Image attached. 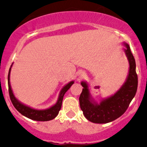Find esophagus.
Segmentation results:
<instances>
[{
	"instance_id": "34e87169",
	"label": "esophagus",
	"mask_w": 147,
	"mask_h": 147,
	"mask_svg": "<svg viewBox=\"0 0 147 147\" xmlns=\"http://www.w3.org/2000/svg\"><path fill=\"white\" fill-rule=\"evenodd\" d=\"M85 73L84 71H80V72H78V77L79 79L83 78L84 77H85Z\"/></svg>"
}]
</instances>
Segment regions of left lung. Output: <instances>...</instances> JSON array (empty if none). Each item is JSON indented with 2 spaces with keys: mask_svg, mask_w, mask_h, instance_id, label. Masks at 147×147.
<instances>
[{
  "mask_svg": "<svg viewBox=\"0 0 147 147\" xmlns=\"http://www.w3.org/2000/svg\"><path fill=\"white\" fill-rule=\"evenodd\" d=\"M123 44L126 47L123 51L129 63V70L126 81L118 91L102 99L98 103L92 98L89 84L86 81L80 82L83 88L79 97L80 106L84 116L91 122L106 123L117 119L126 112L136 96L138 82L136 60L129 45L126 42H123Z\"/></svg>",
  "mask_w": 147,
  "mask_h": 147,
  "instance_id": "left-lung-1",
  "label": "left lung"
}]
</instances>
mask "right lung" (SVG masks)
I'll return each instance as SVG.
<instances>
[{"mask_svg":"<svg viewBox=\"0 0 147 147\" xmlns=\"http://www.w3.org/2000/svg\"><path fill=\"white\" fill-rule=\"evenodd\" d=\"M12 65H11L10 68H9L7 80L9 97H10L11 101L13 105L14 106V108L22 115H24V116L32 120H34V121H50V120H52L54 118H55L57 117V115H58L59 111H60L61 107H62V100H63L64 95L67 92V90L70 88L71 86L74 83V80L70 81L69 83H67V85H65V86L62 87V90H60V94H59L58 98H57V100L55 103V104L51 106L50 108L44 110L34 109V108H31V107L28 106V105H25L24 103H21V101H19L15 97L14 93H13L10 85V72Z\"/></svg>","mask_w":147,"mask_h":147,"instance_id":"1","label":"right lung"}]
</instances>
